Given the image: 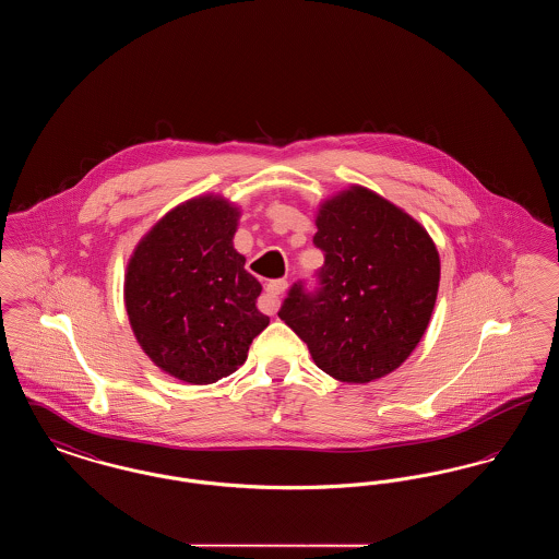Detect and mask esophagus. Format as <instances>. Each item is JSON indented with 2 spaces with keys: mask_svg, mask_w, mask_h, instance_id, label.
Returning <instances> with one entry per match:
<instances>
[{
  "mask_svg": "<svg viewBox=\"0 0 559 559\" xmlns=\"http://www.w3.org/2000/svg\"><path fill=\"white\" fill-rule=\"evenodd\" d=\"M287 292V281L278 278V281H270L266 285V295L260 299V310L266 314H276L278 304H281V295Z\"/></svg>",
  "mask_w": 559,
  "mask_h": 559,
  "instance_id": "1",
  "label": "esophagus"
}]
</instances>
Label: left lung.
I'll return each instance as SVG.
<instances>
[{
  "instance_id": "8db88e82",
  "label": "left lung",
  "mask_w": 559,
  "mask_h": 559,
  "mask_svg": "<svg viewBox=\"0 0 559 559\" xmlns=\"http://www.w3.org/2000/svg\"><path fill=\"white\" fill-rule=\"evenodd\" d=\"M317 228L320 289L295 285L278 317L320 371L344 383L381 379L426 335L440 285L436 242L413 215L358 185L320 203Z\"/></svg>"
}]
</instances>
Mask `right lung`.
I'll list each match as a JSON object with an SVG mask.
<instances>
[{"instance_id": "1", "label": "right lung", "mask_w": 559, "mask_h": 559, "mask_svg": "<svg viewBox=\"0 0 559 559\" xmlns=\"http://www.w3.org/2000/svg\"><path fill=\"white\" fill-rule=\"evenodd\" d=\"M240 207L201 194L165 213L138 240L123 283L135 342L160 371L192 385L215 383L247 360L267 326L262 285L235 249Z\"/></svg>"}]
</instances>
